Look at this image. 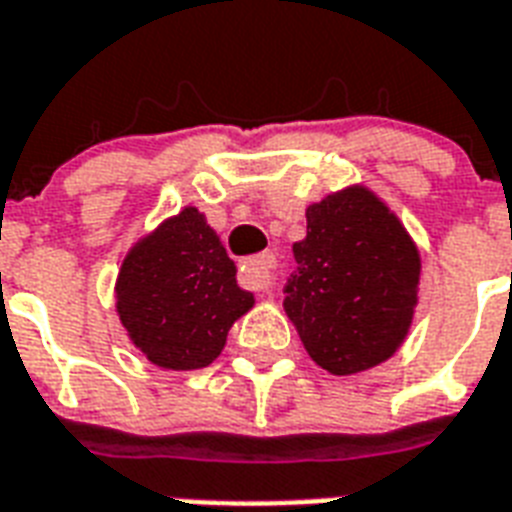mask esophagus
Here are the masks:
<instances>
[{"mask_svg":"<svg viewBox=\"0 0 512 512\" xmlns=\"http://www.w3.org/2000/svg\"><path fill=\"white\" fill-rule=\"evenodd\" d=\"M275 253H259L240 264V283L251 291H269L275 285Z\"/></svg>","mask_w":512,"mask_h":512,"instance_id":"obj_1","label":"esophagus"}]
</instances>
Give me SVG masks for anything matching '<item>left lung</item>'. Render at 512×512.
I'll use <instances>...</instances> for the list:
<instances>
[{
    "instance_id": "obj_1",
    "label": "left lung",
    "mask_w": 512,
    "mask_h": 512,
    "mask_svg": "<svg viewBox=\"0 0 512 512\" xmlns=\"http://www.w3.org/2000/svg\"><path fill=\"white\" fill-rule=\"evenodd\" d=\"M293 259L283 307L320 368L358 374L403 344L422 261L374 192L350 186L310 205L307 237L293 245Z\"/></svg>"
}]
</instances>
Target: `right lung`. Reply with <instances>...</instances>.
Instances as JSON below:
<instances>
[{
    "label": "right lung",
    "instance_id": "add662e5",
    "mask_svg": "<svg viewBox=\"0 0 512 512\" xmlns=\"http://www.w3.org/2000/svg\"><path fill=\"white\" fill-rule=\"evenodd\" d=\"M235 261L197 208L162 221L130 248L117 277V312L130 342L154 366H211L232 323L253 307Z\"/></svg>",
    "mask_w": 512,
    "mask_h": 512
}]
</instances>
